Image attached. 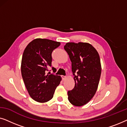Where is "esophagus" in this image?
I'll return each instance as SVG.
<instances>
[{
  "label": "esophagus",
  "mask_w": 127,
  "mask_h": 127,
  "mask_svg": "<svg viewBox=\"0 0 127 127\" xmlns=\"http://www.w3.org/2000/svg\"><path fill=\"white\" fill-rule=\"evenodd\" d=\"M61 77H62V79L63 80H65L66 79V77L65 76H61Z\"/></svg>",
  "instance_id": "1"
}]
</instances>
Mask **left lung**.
<instances>
[{
    "mask_svg": "<svg viewBox=\"0 0 127 127\" xmlns=\"http://www.w3.org/2000/svg\"><path fill=\"white\" fill-rule=\"evenodd\" d=\"M64 49L72 62L75 86L67 92L69 101L76 106L87 103L94 96L101 74L98 51L88 43H67Z\"/></svg>",
    "mask_w": 127,
    "mask_h": 127,
    "instance_id": "1",
    "label": "left lung"
}]
</instances>
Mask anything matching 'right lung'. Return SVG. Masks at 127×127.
<instances>
[{
	"mask_svg": "<svg viewBox=\"0 0 127 127\" xmlns=\"http://www.w3.org/2000/svg\"><path fill=\"white\" fill-rule=\"evenodd\" d=\"M61 43L46 39H36L28 44L21 61V74L29 95L36 102L44 103L53 98L60 76L46 74L51 67L53 50ZM53 72L55 68L52 67ZM50 74V73H49Z\"/></svg>",
	"mask_w": 127,
	"mask_h": 127,
	"instance_id": "right-lung-1",
	"label": "right lung"
}]
</instances>
